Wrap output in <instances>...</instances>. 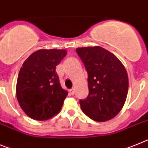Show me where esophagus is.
<instances>
[{"label": "esophagus", "instance_id": "34e87169", "mask_svg": "<svg viewBox=\"0 0 148 148\" xmlns=\"http://www.w3.org/2000/svg\"><path fill=\"white\" fill-rule=\"evenodd\" d=\"M69 93H71L72 95H73V94H74V92H75V89H74V88H71V89H69Z\"/></svg>", "mask_w": 148, "mask_h": 148}]
</instances>
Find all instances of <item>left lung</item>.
Returning <instances> with one entry per match:
<instances>
[{
    "instance_id": "left-lung-1",
    "label": "left lung",
    "mask_w": 148,
    "mask_h": 148,
    "mask_svg": "<svg viewBox=\"0 0 148 148\" xmlns=\"http://www.w3.org/2000/svg\"><path fill=\"white\" fill-rule=\"evenodd\" d=\"M88 72L89 93L81 108L98 122L109 121L123 108L128 93L127 70L115 55L100 46L77 48Z\"/></svg>"
}]
</instances>
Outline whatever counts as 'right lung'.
<instances>
[{
	"label": "right lung",
	"mask_w": 148,
	"mask_h": 148,
	"mask_svg": "<svg viewBox=\"0 0 148 148\" xmlns=\"http://www.w3.org/2000/svg\"><path fill=\"white\" fill-rule=\"evenodd\" d=\"M66 53L64 49H40L22 64L16 97L21 109L32 119L46 121L60 112L68 91L60 86L55 69Z\"/></svg>",
	"instance_id": "obj_1"
}]
</instances>
